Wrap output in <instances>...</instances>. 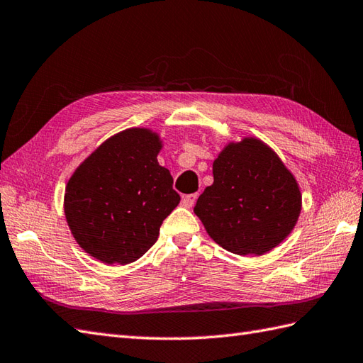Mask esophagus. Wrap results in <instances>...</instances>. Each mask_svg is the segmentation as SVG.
<instances>
[{
  "instance_id": "esophagus-1",
  "label": "esophagus",
  "mask_w": 363,
  "mask_h": 363,
  "mask_svg": "<svg viewBox=\"0 0 363 363\" xmlns=\"http://www.w3.org/2000/svg\"><path fill=\"white\" fill-rule=\"evenodd\" d=\"M196 199H198V193H193V195H185V196H182V206L190 208L195 206Z\"/></svg>"
}]
</instances>
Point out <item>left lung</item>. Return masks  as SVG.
Segmentation results:
<instances>
[{
	"instance_id": "8db88e82",
	"label": "left lung",
	"mask_w": 363,
	"mask_h": 363,
	"mask_svg": "<svg viewBox=\"0 0 363 363\" xmlns=\"http://www.w3.org/2000/svg\"><path fill=\"white\" fill-rule=\"evenodd\" d=\"M301 193L275 151L255 138L225 145L213 162V184L193 212L216 244L237 255H263L297 224Z\"/></svg>"
}]
</instances>
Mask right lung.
Masks as SVG:
<instances>
[{
  "label": "right lung",
  "instance_id": "right-lung-1",
  "mask_svg": "<svg viewBox=\"0 0 363 363\" xmlns=\"http://www.w3.org/2000/svg\"><path fill=\"white\" fill-rule=\"evenodd\" d=\"M162 140L148 128L114 134L83 161L65 190V216L79 246L105 264H128L153 246L179 204L159 165Z\"/></svg>",
  "mask_w": 363,
  "mask_h": 363
}]
</instances>
